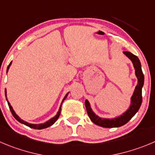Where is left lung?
Masks as SVG:
<instances>
[{
	"label": "left lung",
	"instance_id": "8db88e82",
	"mask_svg": "<svg viewBox=\"0 0 155 155\" xmlns=\"http://www.w3.org/2000/svg\"><path fill=\"white\" fill-rule=\"evenodd\" d=\"M124 53L132 62L134 69H135V75L138 78V84L135 87L132 97H131V104L130 108L121 116L117 117L115 118H112V119H106V118H101L97 115H95V114L92 111L89 102L87 100L85 101V105H86L88 115L91 121L95 125H99L103 128H116V127H120L125 125L137 113V112L141 107V102H142V87L144 85V78L142 70H141L140 60L135 55L132 54L130 52L125 51L124 52Z\"/></svg>",
	"mask_w": 155,
	"mask_h": 155
}]
</instances>
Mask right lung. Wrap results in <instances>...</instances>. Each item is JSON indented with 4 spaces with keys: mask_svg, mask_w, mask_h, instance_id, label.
Masks as SVG:
<instances>
[{
    "mask_svg": "<svg viewBox=\"0 0 155 155\" xmlns=\"http://www.w3.org/2000/svg\"><path fill=\"white\" fill-rule=\"evenodd\" d=\"M11 63H10L9 66H8V69H7V73H8V69H9V68H10V66H11ZM5 95H6V90H5ZM67 95H68V93L66 94V96H65V97H64V99H63V102L65 100V99H66V98L67 97ZM6 99H7V101H8V99H7V95H6ZM63 102H62V103H63ZM8 105H9L10 110H11V113H12L13 116H14V118H15L16 119H17V121H19V122H21V123L24 124V125H27V126L30 127V128H34V129H43V128H48V127L51 126V125H53V124H54L55 122H56V120L58 119V118L60 117V111H61V106H60V109H59V112H57V114H56V116L53 117V118H51V119L49 120L48 121H47V122H45V123H43V124H40V125H33V124L27 123V122H26V121H23L22 119H21V118H19V117L17 116V115H16V113H15V112H14V109H13L12 106H11V104L9 103V102H8ZM62 103H61V105H62Z\"/></svg>",
    "mask_w": 155,
    "mask_h": 155,
    "instance_id": "1",
    "label": "right lung"
}]
</instances>
